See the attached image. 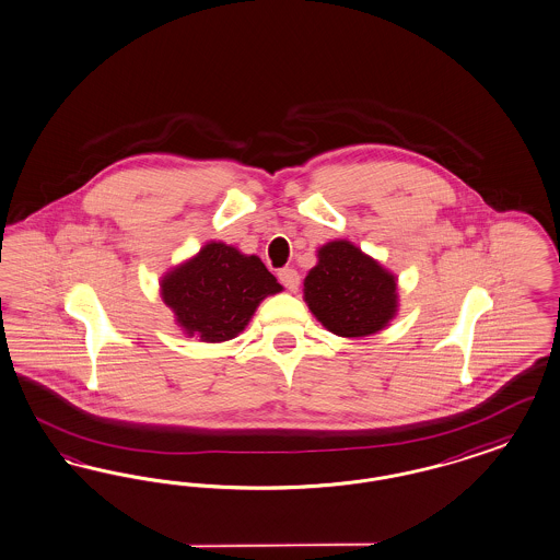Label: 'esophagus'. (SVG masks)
Instances as JSON below:
<instances>
[{
    "instance_id": "obj_1",
    "label": "esophagus",
    "mask_w": 560,
    "mask_h": 560,
    "mask_svg": "<svg viewBox=\"0 0 560 560\" xmlns=\"http://www.w3.org/2000/svg\"><path fill=\"white\" fill-rule=\"evenodd\" d=\"M279 281H281L288 290L295 291L298 290V285H300V275H298V270L285 267V269L279 270Z\"/></svg>"
}]
</instances>
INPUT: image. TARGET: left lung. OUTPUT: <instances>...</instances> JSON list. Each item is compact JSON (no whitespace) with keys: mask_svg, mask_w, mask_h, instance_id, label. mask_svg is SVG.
Masks as SVG:
<instances>
[{"mask_svg":"<svg viewBox=\"0 0 560 560\" xmlns=\"http://www.w3.org/2000/svg\"><path fill=\"white\" fill-rule=\"evenodd\" d=\"M304 279V300L325 329L339 337L373 336L398 313L396 277L352 242L318 249Z\"/></svg>","mask_w":560,"mask_h":560,"instance_id":"left-lung-1","label":"left lung"}]
</instances>
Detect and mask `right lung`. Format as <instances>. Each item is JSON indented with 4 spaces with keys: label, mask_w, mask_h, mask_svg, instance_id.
I'll return each mask as SVG.
<instances>
[{
    "label": "right lung",
    "mask_w": 560,
    "mask_h": 560,
    "mask_svg": "<svg viewBox=\"0 0 560 560\" xmlns=\"http://www.w3.org/2000/svg\"><path fill=\"white\" fill-rule=\"evenodd\" d=\"M281 290L258 256L223 242L206 244L160 281V295L185 336L208 343L240 336L258 304Z\"/></svg>",
    "instance_id": "1"
}]
</instances>
